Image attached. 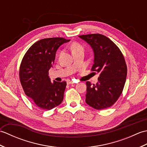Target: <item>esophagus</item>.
I'll return each instance as SVG.
<instances>
[{"instance_id":"1","label":"esophagus","mask_w":147,"mask_h":147,"mask_svg":"<svg viewBox=\"0 0 147 147\" xmlns=\"http://www.w3.org/2000/svg\"><path fill=\"white\" fill-rule=\"evenodd\" d=\"M74 83H75V82H73V81H71V80H69V81H67V85H71V84H73Z\"/></svg>"}]
</instances>
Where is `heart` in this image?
I'll return each instance as SVG.
<instances>
[{
	"mask_svg": "<svg viewBox=\"0 0 147 147\" xmlns=\"http://www.w3.org/2000/svg\"><path fill=\"white\" fill-rule=\"evenodd\" d=\"M71 49H72V51H75V50H77L78 49H82V46L80 45L79 44H78V43H73V44L72 45Z\"/></svg>",
	"mask_w": 147,
	"mask_h": 147,
	"instance_id": "1",
	"label": "heart"
}]
</instances>
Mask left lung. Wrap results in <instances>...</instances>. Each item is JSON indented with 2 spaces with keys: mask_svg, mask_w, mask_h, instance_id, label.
I'll use <instances>...</instances> for the list:
<instances>
[{
  "mask_svg": "<svg viewBox=\"0 0 147 147\" xmlns=\"http://www.w3.org/2000/svg\"><path fill=\"white\" fill-rule=\"evenodd\" d=\"M92 49L94 55L92 69L99 74L98 82H86V103L97 110L111 107L119 97L127 76L124 56L115 43L100 34L80 35Z\"/></svg>",
  "mask_w": 147,
  "mask_h": 147,
  "instance_id": "obj_1",
  "label": "left lung"
}]
</instances>
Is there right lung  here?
I'll use <instances>...</instances> for the list:
<instances>
[{
	"instance_id": "obj_1",
	"label": "right lung",
	"mask_w": 147,
	"mask_h": 147,
	"mask_svg": "<svg viewBox=\"0 0 147 147\" xmlns=\"http://www.w3.org/2000/svg\"><path fill=\"white\" fill-rule=\"evenodd\" d=\"M69 41L63 38L42 39L31 47L22 60L20 69L22 87L40 109L51 110L63 100L66 82H51L49 71L59 47Z\"/></svg>"
}]
</instances>
